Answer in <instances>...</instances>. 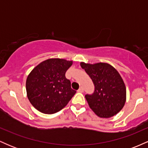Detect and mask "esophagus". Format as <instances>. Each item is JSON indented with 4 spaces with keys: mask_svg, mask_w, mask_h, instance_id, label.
<instances>
[{
    "mask_svg": "<svg viewBox=\"0 0 148 148\" xmlns=\"http://www.w3.org/2000/svg\"><path fill=\"white\" fill-rule=\"evenodd\" d=\"M79 92H84V88H83V87H80L79 89L78 90H77Z\"/></svg>",
    "mask_w": 148,
    "mask_h": 148,
    "instance_id": "obj_1",
    "label": "esophagus"
}]
</instances>
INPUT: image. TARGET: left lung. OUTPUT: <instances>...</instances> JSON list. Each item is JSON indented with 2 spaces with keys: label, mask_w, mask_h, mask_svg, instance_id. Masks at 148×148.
<instances>
[{
  "label": "left lung",
  "mask_w": 148,
  "mask_h": 148,
  "mask_svg": "<svg viewBox=\"0 0 148 148\" xmlns=\"http://www.w3.org/2000/svg\"><path fill=\"white\" fill-rule=\"evenodd\" d=\"M81 66L95 86L92 95H86L90 108L100 118H111L121 111L126 101V87L121 76L113 66L104 62Z\"/></svg>",
  "instance_id": "8db88e82"
}]
</instances>
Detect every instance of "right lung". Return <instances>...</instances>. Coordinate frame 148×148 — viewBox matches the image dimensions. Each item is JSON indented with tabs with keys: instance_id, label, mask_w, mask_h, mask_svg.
I'll return each instance as SVG.
<instances>
[{
	"instance_id": "right-lung-1",
	"label": "right lung",
	"mask_w": 148,
	"mask_h": 148,
	"mask_svg": "<svg viewBox=\"0 0 148 148\" xmlns=\"http://www.w3.org/2000/svg\"><path fill=\"white\" fill-rule=\"evenodd\" d=\"M72 61L64 59L46 60L34 68L26 79L27 96L31 104L45 114L62 110L76 92L65 73Z\"/></svg>"
}]
</instances>
